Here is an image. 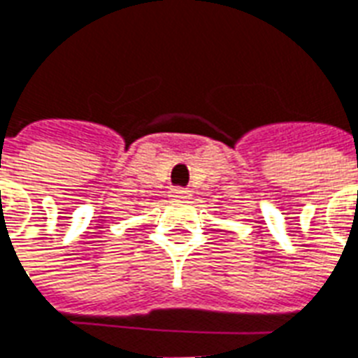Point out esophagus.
I'll list each match as a JSON object with an SVG mask.
<instances>
[{
	"instance_id": "34e87169",
	"label": "esophagus",
	"mask_w": 358,
	"mask_h": 358,
	"mask_svg": "<svg viewBox=\"0 0 358 358\" xmlns=\"http://www.w3.org/2000/svg\"><path fill=\"white\" fill-rule=\"evenodd\" d=\"M188 190H185V188H173L171 190V198L173 199H188Z\"/></svg>"
}]
</instances>
